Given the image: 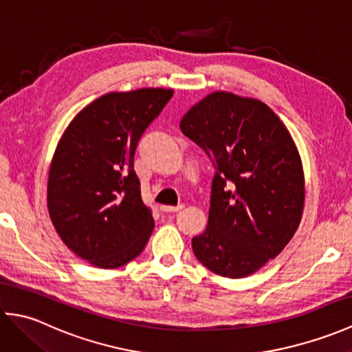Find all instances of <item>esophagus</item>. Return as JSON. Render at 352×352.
Returning <instances> with one entry per match:
<instances>
[{
    "mask_svg": "<svg viewBox=\"0 0 352 352\" xmlns=\"http://www.w3.org/2000/svg\"><path fill=\"white\" fill-rule=\"evenodd\" d=\"M183 207H184L183 204H178V206H162V212H164V213H174V212L182 210Z\"/></svg>",
    "mask_w": 352,
    "mask_h": 352,
    "instance_id": "obj_1",
    "label": "esophagus"
}]
</instances>
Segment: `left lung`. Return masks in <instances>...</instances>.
<instances>
[{"mask_svg": "<svg viewBox=\"0 0 352 352\" xmlns=\"http://www.w3.org/2000/svg\"><path fill=\"white\" fill-rule=\"evenodd\" d=\"M216 169L208 223L192 239L212 272L243 278L276 257L304 208V172L294 139L265 102L213 92L180 122Z\"/></svg>", "mask_w": 352, "mask_h": 352, "instance_id": "8db88e82", "label": "left lung"}]
</instances>
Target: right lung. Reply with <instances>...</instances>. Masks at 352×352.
I'll return each instance as SVG.
<instances>
[{"label":"right lung","instance_id":"add662e5","mask_svg":"<svg viewBox=\"0 0 352 352\" xmlns=\"http://www.w3.org/2000/svg\"><path fill=\"white\" fill-rule=\"evenodd\" d=\"M172 95L162 87L102 95L72 119L56 148L48 175L50 218L63 243L96 267L129 263L153 233L134 153Z\"/></svg>","mask_w":352,"mask_h":352}]
</instances>
